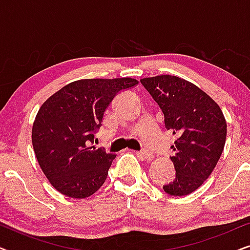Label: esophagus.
<instances>
[{"instance_id":"34e87169","label":"esophagus","mask_w":250,"mask_h":250,"mask_svg":"<svg viewBox=\"0 0 250 250\" xmlns=\"http://www.w3.org/2000/svg\"><path fill=\"white\" fill-rule=\"evenodd\" d=\"M139 156L142 157L143 159H146V160H151L153 158V155L148 150H141V151H139Z\"/></svg>"}]
</instances>
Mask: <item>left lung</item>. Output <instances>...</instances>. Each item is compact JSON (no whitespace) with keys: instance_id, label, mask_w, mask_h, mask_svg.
<instances>
[{"instance_id":"obj_1","label":"left lung","mask_w":250,"mask_h":250,"mask_svg":"<svg viewBox=\"0 0 250 250\" xmlns=\"http://www.w3.org/2000/svg\"><path fill=\"white\" fill-rule=\"evenodd\" d=\"M141 84L177 136L170 146L175 179L163 187L170 196H187L208 179L223 152L227 122L220 105L196 85L172 75L142 78Z\"/></svg>"}]
</instances>
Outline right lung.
Segmentation results:
<instances>
[{
    "mask_svg": "<svg viewBox=\"0 0 250 250\" xmlns=\"http://www.w3.org/2000/svg\"><path fill=\"white\" fill-rule=\"evenodd\" d=\"M138 83L129 77L80 80L40 108L33 124V148L43 173L60 193L83 199L104 183L116 155L95 148L94 133L115 95Z\"/></svg>",
    "mask_w": 250,
    "mask_h": 250,
    "instance_id": "1",
    "label": "right lung"
}]
</instances>
